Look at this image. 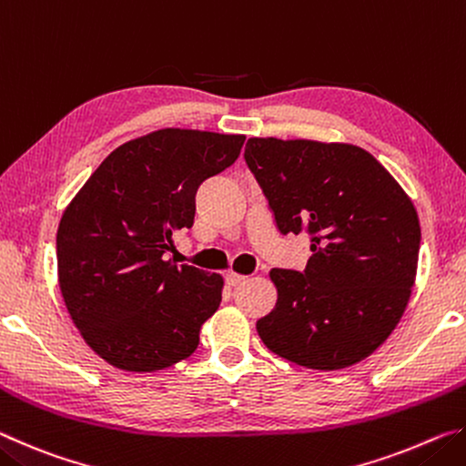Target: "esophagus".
<instances>
[{
    "label": "esophagus",
    "instance_id": "1",
    "mask_svg": "<svg viewBox=\"0 0 466 466\" xmlns=\"http://www.w3.org/2000/svg\"><path fill=\"white\" fill-rule=\"evenodd\" d=\"M247 281V278H244V275H238V273H226V283L228 286H232V288H236V286H240V283H244Z\"/></svg>",
    "mask_w": 466,
    "mask_h": 466
}]
</instances>
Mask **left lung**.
<instances>
[{
    "label": "left lung",
    "instance_id": "left-lung-1",
    "mask_svg": "<svg viewBox=\"0 0 466 466\" xmlns=\"http://www.w3.org/2000/svg\"><path fill=\"white\" fill-rule=\"evenodd\" d=\"M244 160L279 234H306L312 252L304 271L271 269L278 304L258 319V337L310 370L358 364L411 296L421 240L411 199L358 146L252 137Z\"/></svg>",
    "mask_w": 466,
    "mask_h": 466
}]
</instances>
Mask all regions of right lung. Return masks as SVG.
Instances as JSON below:
<instances>
[{
  "instance_id": "obj_1",
  "label": "right lung",
  "mask_w": 466,
  "mask_h": 466,
  "mask_svg": "<svg viewBox=\"0 0 466 466\" xmlns=\"http://www.w3.org/2000/svg\"><path fill=\"white\" fill-rule=\"evenodd\" d=\"M244 136L162 129L123 144L86 180L57 230L59 288L84 341L110 366L156 372L191 356L224 281L167 261L193 226L205 180L238 160Z\"/></svg>"
}]
</instances>
